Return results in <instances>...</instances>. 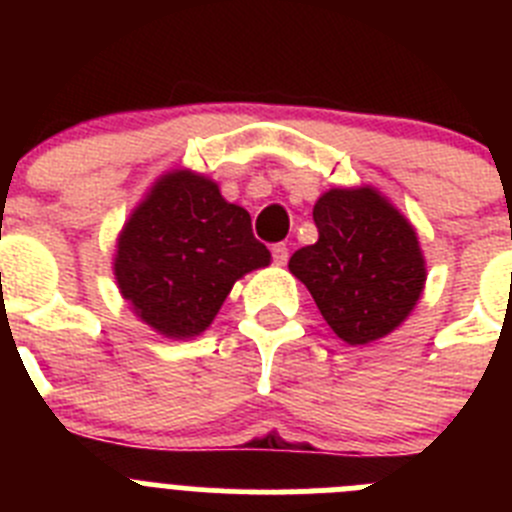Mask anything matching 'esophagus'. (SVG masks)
I'll use <instances>...</instances> for the list:
<instances>
[{
	"mask_svg": "<svg viewBox=\"0 0 512 512\" xmlns=\"http://www.w3.org/2000/svg\"><path fill=\"white\" fill-rule=\"evenodd\" d=\"M271 259H274L277 266H284L289 259V248L284 246V243H274V246H271Z\"/></svg>",
	"mask_w": 512,
	"mask_h": 512,
	"instance_id": "obj_1",
	"label": "esophagus"
}]
</instances>
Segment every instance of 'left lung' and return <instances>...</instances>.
<instances>
[{
    "label": "left lung",
    "instance_id": "1",
    "mask_svg": "<svg viewBox=\"0 0 512 512\" xmlns=\"http://www.w3.org/2000/svg\"><path fill=\"white\" fill-rule=\"evenodd\" d=\"M318 241L289 259L325 323L351 346L387 336L418 302L425 261L413 225L374 189H330L315 202Z\"/></svg>",
    "mask_w": 512,
    "mask_h": 512
}]
</instances>
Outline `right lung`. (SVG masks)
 <instances>
[{"mask_svg":"<svg viewBox=\"0 0 512 512\" xmlns=\"http://www.w3.org/2000/svg\"><path fill=\"white\" fill-rule=\"evenodd\" d=\"M269 259L243 207L205 176L174 171L122 228L115 277L140 320L161 336L189 338L212 323L235 279Z\"/></svg>","mask_w":512,"mask_h":512,"instance_id":"right-lung-1","label":"right lung"}]
</instances>
